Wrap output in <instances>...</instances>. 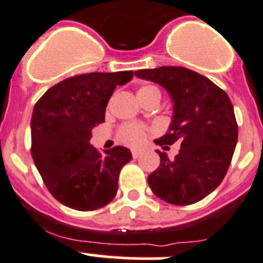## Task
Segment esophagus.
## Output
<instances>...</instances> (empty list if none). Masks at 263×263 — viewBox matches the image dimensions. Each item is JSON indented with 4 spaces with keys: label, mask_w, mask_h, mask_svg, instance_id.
<instances>
[{
    "label": "esophagus",
    "mask_w": 263,
    "mask_h": 263,
    "mask_svg": "<svg viewBox=\"0 0 263 263\" xmlns=\"http://www.w3.org/2000/svg\"><path fill=\"white\" fill-rule=\"evenodd\" d=\"M140 156H141V151H132V157H134L135 159L139 158Z\"/></svg>",
    "instance_id": "34e87169"
}]
</instances>
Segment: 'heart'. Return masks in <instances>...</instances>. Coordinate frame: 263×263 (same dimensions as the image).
<instances>
[{
    "mask_svg": "<svg viewBox=\"0 0 263 263\" xmlns=\"http://www.w3.org/2000/svg\"><path fill=\"white\" fill-rule=\"evenodd\" d=\"M151 93H157V95L161 96L158 88L153 87V85L141 87L137 95H151ZM118 137L122 143L127 144V145L139 146L145 141V129L143 127L136 126V124H127V126L120 128Z\"/></svg>",
    "mask_w": 263,
    "mask_h": 263,
    "instance_id": "heart-1",
    "label": "heart"
}]
</instances>
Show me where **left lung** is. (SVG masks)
I'll return each mask as SVG.
<instances>
[{
    "label": "left lung",
    "mask_w": 263,
    "mask_h": 263,
    "mask_svg": "<svg viewBox=\"0 0 263 263\" xmlns=\"http://www.w3.org/2000/svg\"><path fill=\"white\" fill-rule=\"evenodd\" d=\"M140 79L165 88L173 101L167 134L154 143L180 144L175 158L158 152L161 163L148 176L154 195L173 205H191L210 195L227 173L237 143L234 106L223 89L184 67L135 71Z\"/></svg>",
    "instance_id": "left-lung-1"
}]
</instances>
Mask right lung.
<instances>
[{"label":"right lung","mask_w":263,"mask_h":263,"mask_svg":"<svg viewBox=\"0 0 263 263\" xmlns=\"http://www.w3.org/2000/svg\"><path fill=\"white\" fill-rule=\"evenodd\" d=\"M134 71L72 76L46 90L31 119L32 158L49 192L80 212L100 209L115 197L119 173L132 159L124 146L100 153L92 129L105 122L109 98Z\"/></svg>","instance_id":"1"}]
</instances>
